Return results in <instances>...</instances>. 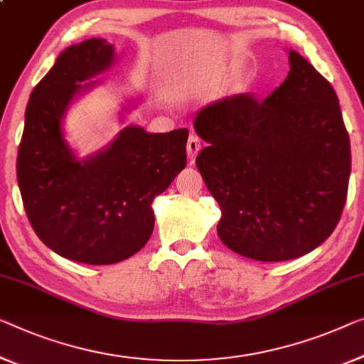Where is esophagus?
Wrapping results in <instances>:
<instances>
[{
    "label": "esophagus",
    "instance_id": "esophagus-1",
    "mask_svg": "<svg viewBox=\"0 0 364 364\" xmlns=\"http://www.w3.org/2000/svg\"><path fill=\"white\" fill-rule=\"evenodd\" d=\"M199 150H200V140H199L198 135L191 134V135H189V139H188V156H189V160L193 161L194 159H196Z\"/></svg>",
    "mask_w": 364,
    "mask_h": 364
}]
</instances>
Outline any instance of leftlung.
<instances>
[{
  "instance_id": "left-lung-1",
  "label": "left lung",
  "mask_w": 364,
  "mask_h": 364,
  "mask_svg": "<svg viewBox=\"0 0 364 364\" xmlns=\"http://www.w3.org/2000/svg\"><path fill=\"white\" fill-rule=\"evenodd\" d=\"M267 100L243 93L204 107L209 145L196 166L219 204L220 240L242 257L284 262L332 235L348 193L350 137L333 86L294 50Z\"/></svg>"
}]
</instances>
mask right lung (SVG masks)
<instances>
[{"label": "right lung", "instance_id": "add662e5", "mask_svg": "<svg viewBox=\"0 0 364 364\" xmlns=\"http://www.w3.org/2000/svg\"><path fill=\"white\" fill-rule=\"evenodd\" d=\"M114 48L88 39L58 55L31 93L18 150V184L37 237L72 262L112 264L137 253L154 232L151 203L186 166L188 129H122L106 150L80 161L62 117L80 85L105 72Z\"/></svg>", "mask_w": 364, "mask_h": 364}]
</instances>
